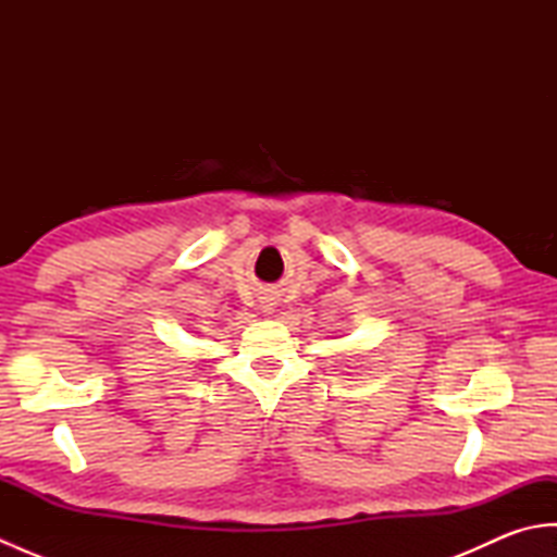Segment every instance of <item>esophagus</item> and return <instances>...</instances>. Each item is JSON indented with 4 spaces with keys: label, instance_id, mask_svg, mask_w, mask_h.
<instances>
[{
    "label": "esophagus",
    "instance_id": "1",
    "mask_svg": "<svg viewBox=\"0 0 557 557\" xmlns=\"http://www.w3.org/2000/svg\"><path fill=\"white\" fill-rule=\"evenodd\" d=\"M275 304H277L275 299H272V297L268 299V297H265V301H263V311H265V313H270V311H272V306H275Z\"/></svg>",
    "mask_w": 557,
    "mask_h": 557
}]
</instances>
